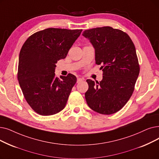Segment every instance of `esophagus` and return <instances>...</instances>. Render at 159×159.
Returning <instances> with one entry per match:
<instances>
[{
  "instance_id": "34e87169",
  "label": "esophagus",
  "mask_w": 159,
  "mask_h": 159,
  "mask_svg": "<svg viewBox=\"0 0 159 159\" xmlns=\"http://www.w3.org/2000/svg\"><path fill=\"white\" fill-rule=\"evenodd\" d=\"M82 80H83V79H81V78H77V82H78V83H79V82L82 81Z\"/></svg>"
}]
</instances>
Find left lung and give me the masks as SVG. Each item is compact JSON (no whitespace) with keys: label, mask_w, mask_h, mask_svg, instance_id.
<instances>
[{"label":"left lung","mask_w":159,"mask_h":159,"mask_svg":"<svg viewBox=\"0 0 159 159\" xmlns=\"http://www.w3.org/2000/svg\"><path fill=\"white\" fill-rule=\"evenodd\" d=\"M82 36L93 45L95 64L103 71L101 81L86 80L87 104L99 114H114L130 99L139 75L134 45L127 34L110 26L86 30Z\"/></svg>","instance_id":"left-lung-1"}]
</instances>
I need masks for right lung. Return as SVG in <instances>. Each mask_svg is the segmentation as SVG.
<instances>
[{"instance_id": "obj_1", "label": "right lung", "mask_w": 159, "mask_h": 159, "mask_svg": "<svg viewBox=\"0 0 159 159\" xmlns=\"http://www.w3.org/2000/svg\"><path fill=\"white\" fill-rule=\"evenodd\" d=\"M82 30L49 28L26 40L19 57L17 79L25 98L36 113L51 116L62 110L77 77L55 76L56 64L64 59Z\"/></svg>"}]
</instances>
